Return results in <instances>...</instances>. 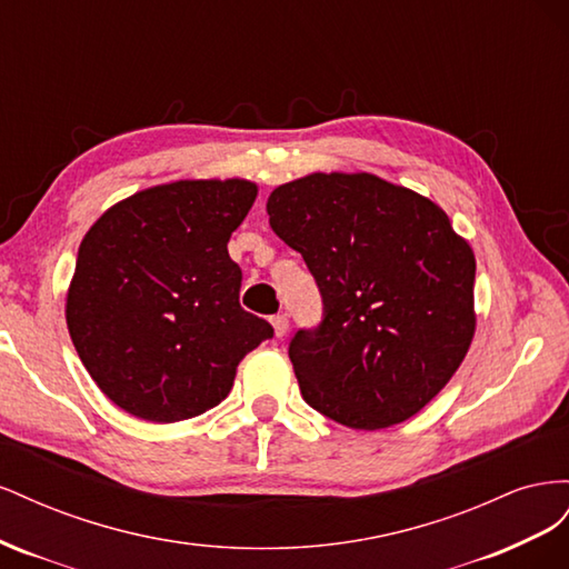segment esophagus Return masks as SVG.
Here are the masks:
<instances>
[{"mask_svg":"<svg viewBox=\"0 0 569 569\" xmlns=\"http://www.w3.org/2000/svg\"><path fill=\"white\" fill-rule=\"evenodd\" d=\"M270 322H272L274 335H278V337H284V335H287V330H289V318H287V316H272Z\"/></svg>","mask_w":569,"mask_h":569,"instance_id":"34e87169","label":"esophagus"}]
</instances>
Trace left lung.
Masks as SVG:
<instances>
[{
    "mask_svg": "<svg viewBox=\"0 0 569 569\" xmlns=\"http://www.w3.org/2000/svg\"><path fill=\"white\" fill-rule=\"evenodd\" d=\"M266 209L322 297V322L289 341L303 401L370 432L416 416L475 337L470 244L435 201L370 173L291 180Z\"/></svg>",
    "mask_w": 569,
    "mask_h": 569,
    "instance_id": "1",
    "label": "left lung"
}]
</instances>
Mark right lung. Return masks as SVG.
Here are the masks:
<instances>
[{
    "instance_id": "1",
    "label": "right lung",
    "mask_w": 569,
    "mask_h": 569,
    "mask_svg": "<svg viewBox=\"0 0 569 569\" xmlns=\"http://www.w3.org/2000/svg\"><path fill=\"white\" fill-rule=\"evenodd\" d=\"M258 187L178 180L142 189L84 234L66 297L73 347L97 387L134 418L178 422L218 406L237 366L272 337L239 306L228 253Z\"/></svg>"
}]
</instances>
